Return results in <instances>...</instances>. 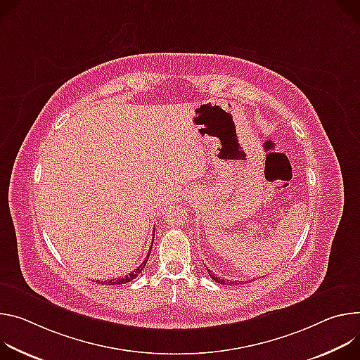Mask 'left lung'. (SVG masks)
<instances>
[{
  "label": "left lung",
  "mask_w": 360,
  "mask_h": 360,
  "mask_svg": "<svg viewBox=\"0 0 360 360\" xmlns=\"http://www.w3.org/2000/svg\"><path fill=\"white\" fill-rule=\"evenodd\" d=\"M207 271H209V276L213 278V281H214L216 283H220V285H227V283H229V285H231L229 281H224V278H219L214 273H212V270L207 269Z\"/></svg>",
  "instance_id": "8db88e82"
}]
</instances>
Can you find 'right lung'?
Masks as SVG:
<instances>
[{"mask_svg":"<svg viewBox=\"0 0 360 360\" xmlns=\"http://www.w3.org/2000/svg\"><path fill=\"white\" fill-rule=\"evenodd\" d=\"M151 250V249H150ZM148 256H150V253H148ZM147 260H148V257H146L144 259V262L137 267V269H134L130 274H126V276H123V277H120V278H117V281H103V282H100V281H97L100 285H111V286H114V285H124V283H129V282H131L133 278H136L137 276H139V273L144 269V266H146V263H147Z\"/></svg>","mask_w":360,"mask_h":360,"instance_id":"add662e5","label":"right lung"}]
</instances>
